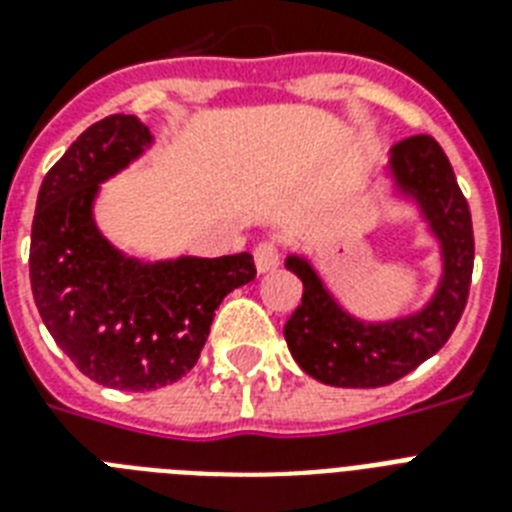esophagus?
<instances>
[{"label": "esophagus", "instance_id": "1", "mask_svg": "<svg viewBox=\"0 0 512 512\" xmlns=\"http://www.w3.org/2000/svg\"><path fill=\"white\" fill-rule=\"evenodd\" d=\"M279 265V247L273 241H263L255 247V268L257 273H268Z\"/></svg>", "mask_w": 512, "mask_h": 512}]
</instances>
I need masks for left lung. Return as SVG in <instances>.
I'll list each match as a JSON object with an SVG mask.
<instances>
[{"instance_id":"left-lung-1","label":"left lung","mask_w":512,"mask_h":512,"mask_svg":"<svg viewBox=\"0 0 512 512\" xmlns=\"http://www.w3.org/2000/svg\"><path fill=\"white\" fill-rule=\"evenodd\" d=\"M388 177L396 199L409 201L436 239L441 276L428 303L396 319H358L332 295L305 255H289L287 271L303 281V303L284 327L289 353L305 374L335 388H380L436 356L452 337L470 292L473 223L452 164L430 135L390 148Z\"/></svg>"}]
</instances>
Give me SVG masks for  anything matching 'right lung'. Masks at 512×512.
Masks as SVG:
<instances>
[{
	"label": "right lung",
	"mask_w": 512,
	"mask_h": 512,
	"mask_svg": "<svg viewBox=\"0 0 512 512\" xmlns=\"http://www.w3.org/2000/svg\"><path fill=\"white\" fill-rule=\"evenodd\" d=\"M151 146L138 116L87 127L44 175L31 225V292L44 327L79 372L116 390H156L191 372L217 305L257 273L249 252L140 260L100 233V185Z\"/></svg>",
	"instance_id": "obj_1"
}]
</instances>
